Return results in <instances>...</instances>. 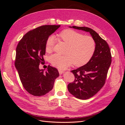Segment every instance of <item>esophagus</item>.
Returning a JSON list of instances; mask_svg holds the SVG:
<instances>
[{
  "mask_svg": "<svg viewBox=\"0 0 125 125\" xmlns=\"http://www.w3.org/2000/svg\"><path fill=\"white\" fill-rule=\"evenodd\" d=\"M58 71H59V74H62L63 73H65V71H63V70H60V69L58 70Z\"/></svg>",
  "mask_w": 125,
  "mask_h": 125,
  "instance_id": "34e87169",
  "label": "esophagus"
}]
</instances>
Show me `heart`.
Instances as JSON below:
<instances>
[{
  "label": "heart",
  "mask_w": 125,
  "mask_h": 125,
  "mask_svg": "<svg viewBox=\"0 0 125 125\" xmlns=\"http://www.w3.org/2000/svg\"><path fill=\"white\" fill-rule=\"evenodd\" d=\"M59 39L68 45L66 55L54 54L50 58V62L54 66L60 69H65L74 64L82 66L88 62L92 57L95 50V42L92 37L70 29L60 32ZM55 37L51 35L46 42L45 49L51 52L54 46Z\"/></svg>",
  "instance_id": "heart-1"
}]
</instances>
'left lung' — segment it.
I'll list each match as a JSON object with an SVG mask.
<instances>
[{
  "mask_svg": "<svg viewBox=\"0 0 125 125\" xmlns=\"http://www.w3.org/2000/svg\"><path fill=\"white\" fill-rule=\"evenodd\" d=\"M69 28L89 32L95 42L94 54L85 65L72 70L75 79L68 85L69 92L77 99L86 100L92 97L105 84L112 56L106 42L93 30L88 27L73 26Z\"/></svg>",
  "mask_w": 125,
  "mask_h": 125,
  "instance_id": "obj_1",
  "label": "left lung"
}]
</instances>
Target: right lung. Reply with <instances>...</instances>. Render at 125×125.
<instances>
[{
  "instance_id": "obj_1",
  "label": "right lung",
  "mask_w": 125,
  "mask_h": 125,
  "mask_svg": "<svg viewBox=\"0 0 125 125\" xmlns=\"http://www.w3.org/2000/svg\"><path fill=\"white\" fill-rule=\"evenodd\" d=\"M60 26H39L26 33L17 45L15 66L24 89L34 96H42L51 91L59 75L55 68L48 65L45 72L40 69L39 65L44 60L47 39Z\"/></svg>"
}]
</instances>
